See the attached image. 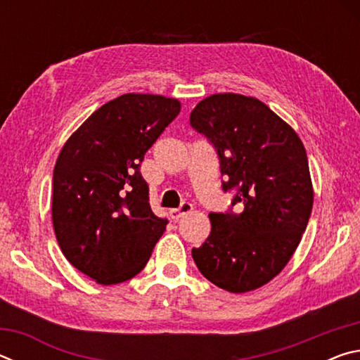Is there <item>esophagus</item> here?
<instances>
[{
    "instance_id": "1",
    "label": "esophagus",
    "mask_w": 360,
    "mask_h": 360,
    "mask_svg": "<svg viewBox=\"0 0 360 360\" xmlns=\"http://www.w3.org/2000/svg\"><path fill=\"white\" fill-rule=\"evenodd\" d=\"M193 210V206L191 205V203H187V202H184L182 203L179 208H173V210H169V217L173 219V221H178V219H181L182 216H186V214H188V212H191Z\"/></svg>"
}]
</instances>
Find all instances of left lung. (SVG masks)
<instances>
[{
    "label": "left lung",
    "instance_id": "8db88e82",
    "mask_svg": "<svg viewBox=\"0 0 360 360\" xmlns=\"http://www.w3.org/2000/svg\"><path fill=\"white\" fill-rule=\"evenodd\" d=\"M191 125L217 150L225 192L240 212H211V233L192 249L202 275L243 294L270 283L288 265L313 210L308 157L295 130L265 103L240 94L206 96Z\"/></svg>",
    "mask_w": 360,
    "mask_h": 360
}]
</instances>
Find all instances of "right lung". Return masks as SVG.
Here are the masks:
<instances>
[{
    "label": "right lung",
    "instance_id": "add662e5",
    "mask_svg": "<svg viewBox=\"0 0 360 360\" xmlns=\"http://www.w3.org/2000/svg\"><path fill=\"white\" fill-rule=\"evenodd\" d=\"M181 103L150 94L108 101L68 138L53 168L52 222L79 271L111 285L136 276L167 229L139 167Z\"/></svg>",
    "mask_w": 360,
    "mask_h": 360
}]
</instances>
